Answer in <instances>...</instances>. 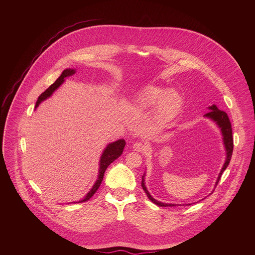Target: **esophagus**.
I'll use <instances>...</instances> for the list:
<instances>
[{
    "mask_svg": "<svg viewBox=\"0 0 255 255\" xmlns=\"http://www.w3.org/2000/svg\"><path fill=\"white\" fill-rule=\"evenodd\" d=\"M133 149L137 152H145L147 150V146L142 142H136L133 144Z\"/></svg>",
    "mask_w": 255,
    "mask_h": 255,
    "instance_id": "obj_1",
    "label": "esophagus"
}]
</instances>
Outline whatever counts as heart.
<instances>
[{
  "mask_svg": "<svg viewBox=\"0 0 255 255\" xmlns=\"http://www.w3.org/2000/svg\"><path fill=\"white\" fill-rule=\"evenodd\" d=\"M183 105V98L175 90L149 86L145 88L135 100L138 113H148L156 106V116L159 121H166L175 116Z\"/></svg>",
  "mask_w": 255,
  "mask_h": 255,
  "instance_id": "heart-1",
  "label": "heart"
}]
</instances>
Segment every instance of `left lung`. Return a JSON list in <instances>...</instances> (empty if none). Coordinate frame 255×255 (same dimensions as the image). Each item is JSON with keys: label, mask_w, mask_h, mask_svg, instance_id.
Wrapping results in <instances>:
<instances>
[{"label": "left lung", "mask_w": 255, "mask_h": 255, "mask_svg": "<svg viewBox=\"0 0 255 255\" xmlns=\"http://www.w3.org/2000/svg\"><path fill=\"white\" fill-rule=\"evenodd\" d=\"M209 109V112L207 114L204 115L205 118H208L210 119L211 121H213L217 126L218 128L220 129L221 131V134H222V139H223V144H224V147H225V151H226V159H225V162L221 168V171L219 173V175H218L217 177V180L215 183V187L214 189L216 188V186L218 185V183H219V180L221 178V175L223 173V171L227 168L230 160H231V156H232V152H233V137H232V128H231V123L229 121V118L227 116V114L224 112V111H221L219 110V109L217 108L216 105H212L210 107H208ZM145 174H146V172H144L143 176H142V181H141V187L143 188L145 194L147 195L148 199L154 203L155 205L159 206V207H173V206H178L177 204H166V203H162V202H159L157 200H155L148 192L146 186H145ZM214 191V190H213ZM212 191V193H213ZM211 193V194H212ZM210 194V195H211ZM204 200V199H202ZM187 205H191V204H186V205H183V206H187ZM181 206V205H179Z\"/></svg>", "instance_id": "obj_1"}]
</instances>
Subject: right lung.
<instances>
[{
    "mask_svg": "<svg viewBox=\"0 0 255 255\" xmlns=\"http://www.w3.org/2000/svg\"><path fill=\"white\" fill-rule=\"evenodd\" d=\"M75 74H76V69H75V68H66V69H64V70L62 71V74L60 75V77H59L44 93H42V94L39 96V98H38V100H37V102H36V105H35V110L38 108V106H39L42 102H44L45 100H47L48 98H50V97L53 95V93L64 83V81H65L66 78L74 76ZM125 145H126V142H125L124 139H119V140H117V141L111 142V143H109V144L107 145L106 148L104 149V151H103V153H102V155H101V157H100L98 177H97V179H96V181H95L94 186L92 187V189L90 190V192L85 196V198H84L83 200H81V201H79V202H72V203H82V202H86V201L90 200V199L94 196V194L98 191V189H99V187H100V185H101V183H102V180H103V178H104V173H105L107 167H108L109 165H110L114 160H116V159L122 154L123 149H124V147H125Z\"/></svg>",
    "mask_w": 255,
    "mask_h": 255,
    "instance_id": "right-lung-1",
    "label": "right lung"
}]
</instances>
